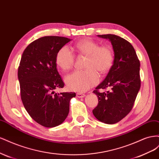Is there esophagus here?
I'll return each mask as SVG.
<instances>
[{"label": "esophagus", "mask_w": 159, "mask_h": 159, "mask_svg": "<svg viewBox=\"0 0 159 159\" xmlns=\"http://www.w3.org/2000/svg\"><path fill=\"white\" fill-rule=\"evenodd\" d=\"M85 94L84 93H76V96L78 98H84V97H85Z\"/></svg>", "instance_id": "1"}]
</instances>
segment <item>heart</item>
<instances>
[{"label":"heart","instance_id":"heart-1","mask_svg":"<svg viewBox=\"0 0 159 159\" xmlns=\"http://www.w3.org/2000/svg\"><path fill=\"white\" fill-rule=\"evenodd\" d=\"M76 54L86 56L83 71H75L67 75L65 82L70 90L85 91L98 83L99 74L105 75L112 68L114 53L109 45L99 46L97 42L90 38H84L75 43L73 47ZM56 62L64 71L73 67L75 56L67 47L64 46L57 52Z\"/></svg>","mask_w":159,"mask_h":159}]
</instances>
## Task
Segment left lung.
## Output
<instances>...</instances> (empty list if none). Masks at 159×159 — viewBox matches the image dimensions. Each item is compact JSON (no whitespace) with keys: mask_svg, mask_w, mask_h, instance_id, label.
Masks as SVG:
<instances>
[{"mask_svg":"<svg viewBox=\"0 0 159 159\" xmlns=\"http://www.w3.org/2000/svg\"><path fill=\"white\" fill-rule=\"evenodd\" d=\"M109 39L113 46L114 61L105 79L93 92L98 104L93 114L99 121L114 124L131 111L141 88L140 61L133 46L124 38L114 34L98 35ZM110 89L107 93L99 89Z\"/></svg>","mask_w":159,"mask_h":159,"instance_id":"obj_1","label":"left lung"}]
</instances>
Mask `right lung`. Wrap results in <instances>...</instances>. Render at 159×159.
I'll return each mask as SVG.
<instances>
[{
	"instance_id": "1",
	"label": "right lung",
	"mask_w": 159,
	"mask_h": 159,
	"mask_svg": "<svg viewBox=\"0 0 159 159\" xmlns=\"http://www.w3.org/2000/svg\"><path fill=\"white\" fill-rule=\"evenodd\" d=\"M71 40L44 36L33 41L23 52L18 70L24 107L36 122L45 127L63 123L69 113L70 102L75 93H54L64 83L56 68L57 52Z\"/></svg>"
}]
</instances>
